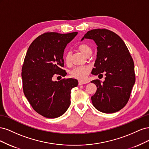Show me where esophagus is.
<instances>
[{"label":"esophagus","instance_id":"obj_1","mask_svg":"<svg viewBox=\"0 0 149 149\" xmlns=\"http://www.w3.org/2000/svg\"><path fill=\"white\" fill-rule=\"evenodd\" d=\"M78 84H79V85H82V84H86V82H85V81H79Z\"/></svg>","mask_w":149,"mask_h":149}]
</instances>
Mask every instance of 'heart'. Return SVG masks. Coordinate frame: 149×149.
I'll list each match as a JSON object with an SVG mask.
<instances>
[{"label":"heart","instance_id":"obj_1","mask_svg":"<svg viewBox=\"0 0 149 149\" xmlns=\"http://www.w3.org/2000/svg\"><path fill=\"white\" fill-rule=\"evenodd\" d=\"M79 50L83 53L84 55L88 56L89 55H91L92 49L86 43H81L78 46ZM65 61L66 64L69 65L71 62V53L67 52L65 55ZM90 68L88 66H79L76 67L74 69L70 71V74L73 78L83 80L86 77Z\"/></svg>","mask_w":149,"mask_h":149}]
</instances>
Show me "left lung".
I'll return each mask as SVG.
<instances>
[{"label": "left lung", "instance_id": "1", "mask_svg": "<svg viewBox=\"0 0 149 149\" xmlns=\"http://www.w3.org/2000/svg\"><path fill=\"white\" fill-rule=\"evenodd\" d=\"M84 38L93 40L97 47L96 59L91 73L105 74V80H93L96 93L91 97L93 105L104 113H114L126 105L136 81L134 64L129 49L121 38L106 29L91 30Z\"/></svg>", "mask_w": 149, "mask_h": 149}]
</instances>
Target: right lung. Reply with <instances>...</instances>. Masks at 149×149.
<instances>
[{
  "mask_svg": "<svg viewBox=\"0 0 149 149\" xmlns=\"http://www.w3.org/2000/svg\"><path fill=\"white\" fill-rule=\"evenodd\" d=\"M78 32L41 35L31 43L22 69L23 89L33 109L47 118L62 116L70 105L71 90L78 84L73 78L53 81L54 74L65 76L63 53Z\"/></svg>",
  "mask_w": 149,
  "mask_h": 149,
  "instance_id": "obj_1",
  "label": "right lung"
}]
</instances>
